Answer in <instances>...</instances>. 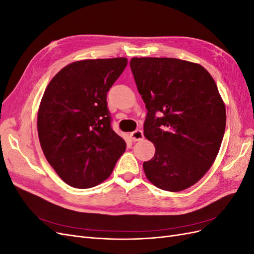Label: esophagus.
Listing matches in <instances>:
<instances>
[{
  "instance_id": "obj_1",
  "label": "esophagus",
  "mask_w": 254,
  "mask_h": 254,
  "mask_svg": "<svg viewBox=\"0 0 254 254\" xmlns=\"http://www.w3.org/2000/svg\"><path fill=\"white\" fill-rule=\"evenodd\" d=\"M130 137H131V140H132L133 142H137V141L143 140L144 133H143L142 130L136 129V130H134V131L130 132Z\"/></svg>"
}]
</instances>
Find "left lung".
I'll list each match as a JSON object with an SVG mask.
<instances>
[{
    "instance_id": "left-lung-1",
    "label": "left lung",
    "mask_w": 254,
    "mask_h": 254,
    "mask_svg": "<svg viewBox=\"0 0 254 254\" xmlns=\"http://www.w3.org/2000/svg\"><path fill=\"white\" fill-rule=\"evenodd\" d=\"M130 67L147 114L144 135L156 146L143 163L161 190L180 191L209 171L226 128V108L203 66L176 58H132Z\"/></svg>"
}]
</instances>
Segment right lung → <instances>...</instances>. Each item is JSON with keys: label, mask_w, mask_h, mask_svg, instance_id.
Listing matches in <instances>:
<instances>
[{"label": "right lung", "mask_w": 254, "mask_h": 254, "mask_svg": "<svg viewBox=\"0 0 254 254\" xmlns=\"http://www.w3.org/2000/svg\"><path fill=\"white\" fill-rule=\"evenodd\" d=\"M127 65L126 58L88 59L64 66L45 90L38 134L51 166L66 184L93 188L111 175L126 149L115 133L107 92Z\"/></svg>", "instance_id": "add662e5"}]
</instances>
